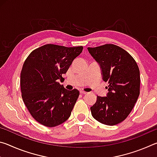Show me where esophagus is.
<instances>
[{"label": "esophagus", "instance_id": "34e87169", "mask_svg": "<svg viewBox=\"0 0 157 157\" xmlns=\"http://www.w3.org/2000/svg\"><path fill=\"white\" fill-rule=\"evenodd\" d=\"M80 94H86L87 93L84 91H80Z\"/></svg>", "mask_w": 157, "mask_h": 157}]
</instances>
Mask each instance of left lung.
Here are the masks:
<instances>
[{"instance_id": "left-lung-1", "label": "left lung", "mask_w": 157, "mask_h": 157, "mask_svg": "<svg viewBox=\"0 0 157 157\" xmlns=\"http://www.w3.org/2000/svg\"><path fill=\"white\" fill-rule=\"evenodd\" d=\"M87 49L100 65L102 79L109 84L106 97L98 95L90 108L92 116L101 123L115 125L128 116L139 96V66L126 50L116 45Z\"/></svg>"}]
</instances>
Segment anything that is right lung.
<instances>
[{
    "label": "right lung",
    "instance_id": "1",
    "mask_svg": "<svg viewBox=\"0 0 157 157\" xmlns=\"http://www.w3.org/2000/svg\"><path fill=\"white\" fill-rule=\"evenodd\" d=\"M82 50V46L44 45L33 50L23 63L20 80L23 102L43 125H59L70 117L79 92L66 89L58 81Z\"/></svg>",
    "mask_w": 157,
    "mask_h": 157
}]
</instances>
